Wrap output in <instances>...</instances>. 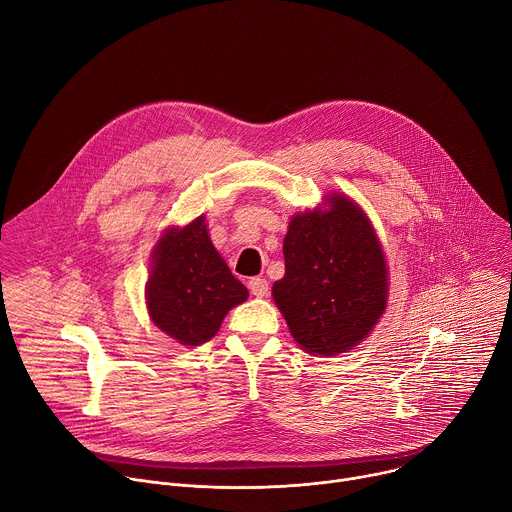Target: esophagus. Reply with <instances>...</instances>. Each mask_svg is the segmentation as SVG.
<instances>
[{
  "mask_svg": "<svg viewBox=\"0 0 512 512\" xmlns=\"http://www.w3.org/2000/svg\"><path fill=\"white\" fill-rule=\"evenodd\" d=\"M249 289L255 298H265L269 294V281L265 277H251Z\"/></svg>",
  "mask_w": 512,
  "mask_h": 512,
  "instance_id": "obj_1",
  "label": "esophagus"
}]
</instances>
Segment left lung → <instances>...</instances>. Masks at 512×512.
I'll return each mask as SVG.
<instances>
[{"label":"left lung","instance_id":"1","mask_svg":"<svg viewBox=\"0 0 512 512\" xmlns=\"http://www.w3.org/2000/svg\"><path fill=\"white\" fill-rule=\"evenodd\" d=\"M285 275L273 300L291 336L312 354L334 356L367 338L387 308V261L375 229L350 198L289 221Z\"/></svg>","mask_w":512,"mask_h":512}]
</instances>
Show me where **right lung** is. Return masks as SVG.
Segmentation results:
<instances>
[{"instance_id": "obj_1", "label": "right lung", "mask_w": 512, "mask_h": 512, "mask_svg": "<svg viewBox=\"0 0 512 512\" xmlns=\"http://www.w3.org/2000/svg\"><path fill=\"white\" fill-rule=\"evenodd\" d=\"M247 298V287L214 249L204 216L168 229L154 247L145 300L152 322L180 344L210 340L229 310Z\"/></svg>"}]
</instances>
